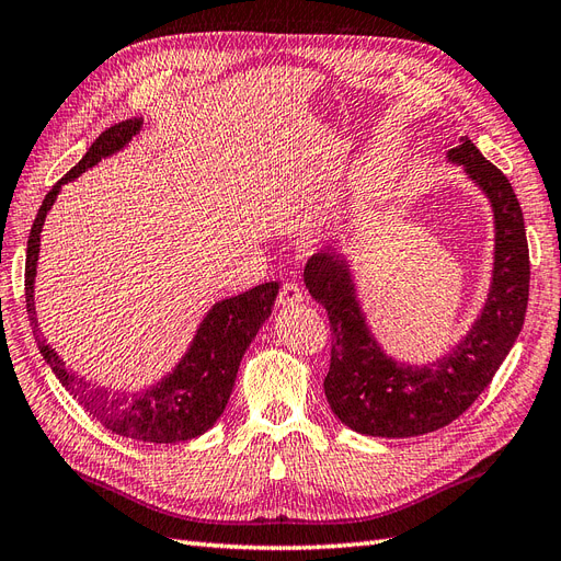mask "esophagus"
Here are the masks:
<instances>
[{
  "label": "esophagus",
  "instance_id": "obj_1",
  "mask_svg": "<svg viewBox=\"0 0 561 561\" xmlns=\"http://www.w3.org/2000/svg\"><path fill=\"white\" fill-rule=\"evenodd\" d=\"M304 299L301 287L293 280H287L280 285V293H278V304L280 307H293V304H299Z\"/></svg>",
  "mask_w": 561,
  "mask_h": 561
}]
</instances>
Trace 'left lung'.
<instances>
[{"instance_id":"8db88e82","label":"left lung","mask_w":561,"mask_h":561,"mask_svg":"<svg viewBox=\"0 0 561 561\" xmlns=\"http://www.w3.org/2000/svg\"><path fill=\"white\" fill-rule=\"evenodd\" d=\"M449 161L480 184L494 208V280L480 318L445 358L400 365L371 336L346 257L320 250L304 266V283L330 318L332 351L325 398L334 416L355 433L414 437L445 428L491 383L524 325L529 301V245L519 201L494 163L468 138L449 149Z\"/></svg>"}]
</instances>
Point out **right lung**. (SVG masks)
<instances>
[{
  "label": "right lung",
  "mask_w": 561,
  "mask_h": 561,
  "mask_svg": "<svg viewBox=\"0 0 561 561\" xmlns=\"http://www.w3.org/2000/svg\"><path fill=\"white\" fill-rule=\"evenodd\" d=\"M140 126L142 118H126V122H118L100 133V138L89 147L87 157L46 194L27 239L25 301L32 332L37 336V346L46 365L54 369V375L79 400L83 410L116 435L142 439V443L171 445L206 433L222 416L243 353L262 328V322L271 316V307H274L278 295V283H262L239 297L217 301L210 313L203 318L190 351L173 369V375H168L161 383L145 390V393H107V390L91 386L87 379L67 369L60 355L46 344L37 325L35 295H32L35 293L39 233L60 186L89 171L100 159L122 149L140 130Z\"/></svg>",
  "instance_id": "right-lung-1"
}]
</instances>
